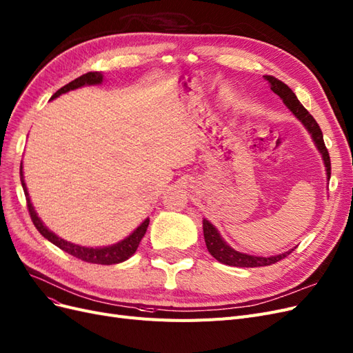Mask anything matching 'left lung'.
<instances>
[{
    "mask_svg": "<svg viewBox=\"0 0 353 353\" xmlns=\"http://www.w3.org/2000/svg\"><path fill=\"white\" fill-rule=\"evenodd\" d=\"M265 80L269 83L270 90L273 93L278 94L283 103L288 106V109L298 117L299 121L304 123V126L308 129V132L311 134L312 139H314L317 148L320 150L323 160L325 164V168H327V177L330 179L332 174V163H330V155L327 148H325V143L323 139V132L319 126V123L316 122L314 117L310 114V112L303 106L299 100L296 99V96L294 94V91L286 85L283 81L278 80L273 75H265ZM203 237H205V243L208 247V252H210L218 262L228 265V266H236V268H259V266H270L273 263L279 262V260L285 259L291 252H286L283 254L279 256H270V257H262V256H250V254H244L240 252H236L234 249L221 239V236L218 234V231L215 230V227L210 223V221L203 219Z\"/></svg>",
    "mask_w": 353,
    "mask_h": 353,
    "instance_id": "obj_1",
    "label": "left lung"
}]
</instances>
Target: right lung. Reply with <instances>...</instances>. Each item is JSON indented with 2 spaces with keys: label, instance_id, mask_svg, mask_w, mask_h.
<instances>
[{
  "label": "right lung",
  "instance_id": "right-lung-1",
  "mask_svg": "<svg viewBox=\"0 0 353 353\" xmlns=\"http://www.w3.org/2000/svg\"><path fill=\"white\" fill-rule=\"evenodd\" d=\"M103 81V77L101 74L99 72H87L81 77L75 78L74 81L68 83L67 85L61 87L57 93L52 96V99H55L58 96H61L62 93H67V91L70 90H74V88H78V87H83V85H90V84H100ZM20 167V180H21V186H23V190H24V194H26V203H28V210H29V215L32 218V223L34 224L36 230L42 234V236L45 239H48L52 244H55L57 247H59L61 250L67 252L68 254L80 259V260H84V262L87 263H96V265H114V263H121V262H125L126 259H129L130 256H132L138 245L142 240V237L145 236L147 232V228H148V224H150V219L147 218L143 223L130 234L129 237H126L123 241L117 243L114 245H109V247H103V249H90V247H83V245H77V244H72V243H68L62 239H59L58 236H55L54 232L49 231L43 223L41 221V218L37 216L36 211L33 210V205L30 202V198H29V193H28V189H26V183H24V177H23V172H21Z\"/></svg>",
  "mask_w": 353,
  "mask_h": 353
}]
</instances>
